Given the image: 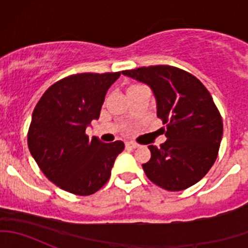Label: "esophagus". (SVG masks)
Listing matches in <instances>:
<instances>
[{"label":"esophagus","instance_id":"obj_1","mask_svg":"<svg viewBox=\"0 0 248 248\" xmlns=\"http://www.w3.org/2000/svg\"><path fill=\"white\" fill-rule=\"evenodd\" d=\"M139 145L136 144V142H132V141H128L126 142V147H128V149H137Z\"/></svg>","mask_w":248,"mask_h":248}]
</instances>
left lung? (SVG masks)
Wrapping results in <instances>:
<instances>
[{
    "label": "left lung",
    "mask_w": 248,
    "mask_h": 248,
    "mask_svg": "<svg viewBox=\"0 0 248 248\" xmlns=\"http://www.w3.org/2000/svg\"><path fill=\"white\" fill-rule=\"evenodd\" d=\"M122 74L146 84L166 124L167 141L150 145L142 164L150 181L177 192L202 180L215 163L223 134L221 115L206 87L192 74L171 66H151Z\"/></svg>",
    "instance_id": "1"
}]
</instances>
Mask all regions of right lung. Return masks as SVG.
<instances>
[{
	"instance_id": "obj_1",
	"label": "right lung",
	"mask_w": 248,
	"mask_h": 248,
	"mask_svg": "<svg viewBox=\"0 0 248 248\" xmlns=\"http://www.w3.org/2000/svg\"><path fill=\"white\" fill-rule=\"evenodd\" d=\"M116 73H81L49 87L32 114L27 144L44 175L56 186L77 196L101 189L111 174L117 155L124 149L114 142L89 138L85 131L98 120Z\"/></svg>"
}]
</instances>
